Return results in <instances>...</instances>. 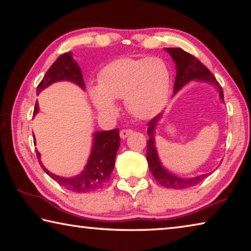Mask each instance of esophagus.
Wrapping results in <instances>:
<instances>
[{"label":"esophagus","instance_id":"1","mask_svg":"<svg viewBox=\"0 0 251 251\" xmlns=\"http://www.w3.org/2000/svg\"><path fill=\"white\" fill-rule=\"evenodd\" d=\"M131 133H133V130H131V129H122L121 133H120L121 138H122V139L127 138Z\"/></svg>","mask_w":251,"mask_h":251}]
</instances>
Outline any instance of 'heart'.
<instances>
[{
	"instance_id": "obj_1",
	"label": "heart",
	"mask_w": 251,
	"mask_h": 251,
	"mask_svg": "<svg viewBox=\"0 0 251 251\" xmlns=\"http://www.w3.org/2000/svg\"><path fill=\"white\" fill-rule=\"evenodd\" d=\"M171 90V71L159 57L115 59L100 71L99 86L91 88L97 110H116L114 100L124 99L128 112L138 118H150L166 105Z\"/></svg>"
}]
</instances>
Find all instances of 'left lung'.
I'll return each mask as SVG.
<instances>
[{"instance_id":"8db88e82","label":"left lung","mask_w":251,"mask_h":251,"mask_svg":"<svg viewBox=\"0 0 251 251\" xmlns=\"http://www.w3.org/2000/svg\"><path fill=\"white\" fill-rule=\"evenodd\" d=\"M165 50L171 55L173 61L176 64V78L175 84H174V95L181 90L187 83L190 80H198V82H205L212 85L217 88L219 93L220 100L224 101V92L219 83L216 80L215 76L211 75L210 71L207 69L202 63L197 59L192 54L185 52L181 49H165ZM161 118V114L152 118L147 124V135L150 136V139L147 141V155L146 158L148 161V167L151 172L152 176L157 182H159L161 186L167 187V188L174 189H184L188 188L201 182L208 176V174H202V175L184 178L175 175L165 168L161 164V161L157 152L156 143H155V129L157 123Z\"/></svg>"}]
</instances>
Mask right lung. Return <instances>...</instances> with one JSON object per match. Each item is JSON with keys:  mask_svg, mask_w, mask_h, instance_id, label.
<instances>
[{"mask_svg": "<svg viewBox=\"0 0 251 251\" xmlns=\"http://www.w3.org/2000/svg\"><path fill=\"white\" fill-rule=\"evenodd\" d=\"M72 82L85 90L83 80V74L77 63L74 61L72 53L62 54L55 61L49 71L46 72L43 79L37 86V95L49 87L50 85L56 82ZM39 103H35L33 116L39 113ZM120 129L96 131L93 134V145L87 164L85 165L82 173L73 177L57 176L50 173L44 167L41 161V154L36 151V156L39 158L40 165L43 171L59 185L65 187L66 189L76 193H88L103 187L109 180L114 166H115L116 152L120 148Z\"/></svg>", "mask_w": 251, "mask_h": 251, "instance_id": "obj_1", "label": "right lung"}]
</instances>
